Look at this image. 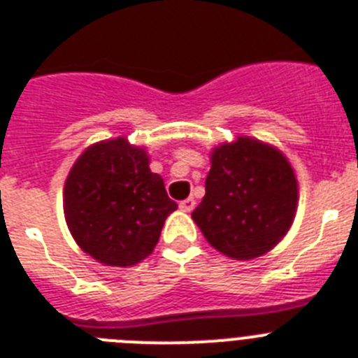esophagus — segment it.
<instances>
[{"label":"esophagus","instance_id":"1","mask_svg":"<svg viewBox=\"0 0 358 358\" xmlns=\"http://www.w3.org/2000/svg\"><path fill=\"white\" fill-rule=\"evenodd\" d=\"M194 204H196V202H194L193 199H185L180 202V209H182V211H185V213H191V211L194 209Z\"/></svg>","mask_w":358,"mask_h":358}]
</instances>
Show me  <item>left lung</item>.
<instances>
[{"instance_id": "left-lung-1", "label": "left lung", "mask_w": 358, "mask_h": 358, "mask_svg": "<svg viewBox=\"0 0 358 358\" xmlns=\"http://www.w3.org/2000/svg\"><path fill=\"white\" fill-rule=\"evenodd\" d=\"M206 194L191 217L226 257L248 261L280 245L298 209V180L278 147L250 136L217 145Z\"/></svg>"}]
</instances>
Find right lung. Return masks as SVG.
<instances>
[{
	"label": "right lung",
	"mask_w": 358,
	"mask_h": 358,
	"mask_svg": "<svg viewBox=\"0 0 358 358\" xmlns=\"http://www.w3.org/2000/svg\"><path fill=\"white\" fill-rule=\"evenodd\" d=\"M145 147L127 136L90 145L64 184V217L83 252L106 266H134L152 254L178 209Z\"/></svg>",
	"instance_id": "1"
}]
</instances>
